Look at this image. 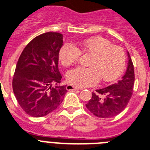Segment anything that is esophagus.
<instances>
[{"label":"esophagus","instance_id":"1","mask_svg":"<svg viewBox=\"0 0 150 150\" xmlns=\"http://www.w3.org/2000/svg\"><path fill=\"white\" fill-rule=\"evenodd\" d=\"M66 89L68 90V91H71V90H79V88L74 87V86H71V85H68V86H66Z\"/></svg>","mask_w":150,"mask_h":150}]
</instances>
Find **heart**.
Here are the masks:
<instances>
[{
  "instance_id": "heart-1",
  "label": "heart",
  "mask_w": 150,
  "mask_h": 150,
  "mask_svg": "<svg viewBox=\"0 0 150 150\" xmlns=\"http://www.w3.org/2000/svg\"><path fill=\"white\" fill-rule=\"evenodd\" d=\"M81 53L92 55L89 68L78 67L67 73L68 82L76 87L96 85L99 79L111 81L117 79L126 66V54L121 47L112 45L102 37L91 38L78 43L77 47L66 44L60 49L59 60L64 66L77 62Z\"/></svg>"
}]
</instances>
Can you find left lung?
I'll use <instances>...</instances> for the list:
<instances>
[{
  "label": "left lung",
  "instance_id": "left-lung-1",
  "mask_svg": "<svg viewBox=\"0 0 150 150\" xmlns=\"http://www.w3.org/2000/svg\"><path fill=\"white\" fill-rule=\"evenodd\" d=\"M128 66L125 75L118 82L92 92V98L86 105L97 117L111 118L119 115L127 106L134 86V67L128 52Z\"/></svg>",
  "mask_w": 150,
  "mask_h": 150
}]
</instances>
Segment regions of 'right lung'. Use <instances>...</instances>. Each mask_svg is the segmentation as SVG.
<instances>
[{"label":"right lung","mask_w":150,"mask_h":150,"mask_svg":"<svg viewBox=\"0 0 150 150\" xmlns=\"http://www.w3.org/2000/svg\"><path fill=\"white\" fill-rule=\"evenodd\" d=\"M63 35L47 32L35 37L21 54L12 87L21 109L33 117H41L55 110L64 99L66 86H59L58 54Z\"/></svg>","instance_id":"add662e5"}]
</instances>
